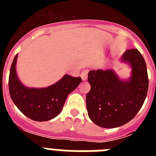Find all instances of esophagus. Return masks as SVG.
Returning <instances> with one entry per match:
<instances>
[{
  "label": "esophagus",
  "mask_w": 156,
  "mask_h": 156,
  "mask_svg": "<svg viewBox=\"0 0 156 156\" xmlns=\"http://www.w3.org/2000/svg\"><path fill=\"white\" fill-rule=\"evenodd\" d=\"M80 76L83 81L87 80V71H86V70L83 71L80 74Z\"/></svg>",
  "instance_id": "obj_1"
}]
</instances>
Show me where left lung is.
<instances>
[{
  "label": "left lung",
  "mask_w": 156,
  "mask_h": 156,
  "mask_svg": "<svg viewBox=\"0 0 156 156\" xmlns=\"http://www.w3.org/2000/svg\"><path fill=\"white\" fill-rule=\"evenodd\" d=\"M120 62L131 69L129 78L122 80L113 69L88 73L90 90L86 97L88 116L101 127L115 128L126 124L142 107L148 89L147 66L137 49L123 53Z\"/></svg>",
  "instance_id": "obj_1"
}]
</instances>
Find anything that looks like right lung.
I'll return each mask as SVG.
<instances>
[{
    "mask_svg": "<svg viewBox=\"0 0 156 156\" xmlns=\"http://www.w3.org/2000/svg\"><path fill=\"white\" fill-rule=\"evenodd\" d=\"M18 55L14 58L9 74V93L14 104L30 119L42 122L54 119L62 110L68 95L82 82L80 77L66 74L55 83L47 87H26L16 73Z\"/></svg>",
    "mask_w": 156,
    "mask_h": 156,
    "instance_id": "add662e5",
    "label": "right lung"
}]
</instances>
